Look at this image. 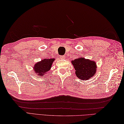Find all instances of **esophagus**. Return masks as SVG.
I'll return each mask as SVG.
<instances>
[{"mask_svg": "<svg viewBox=\"0 0 124 124\" xmlns=\"http://www.w3.org/2000/svg\"><path fill=\"white\" fill-rule=\"evenodd\" d=\"M60 58L61 59H64L65 58V56H60Z\"/></svg>", "mask_w": 124, "mask_h": 124, "instance_id": "obj_1", "label": "esophagus"}]
</instances>
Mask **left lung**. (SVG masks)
Instances as JSON below:
<instances>
[{"instance_id":"1","label":"left lung","mask_w":124,"mask_h":124,"mask_svg":"<svg viewBox=\"0 0 124 124\" xmlns=\"http://www.w3.org/2000/svg\"><path fill=\"white\" fill-rule=\"evenodd\" d=\"M71 63L75 69V74L79 79L88 80L94 76L97 70L96 62L93 60L82 57L72 60Z\"/></svg>"}]
</instances>
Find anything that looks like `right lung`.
I'll return each mask as SVG.
<instances>
[{
	"label": "right lung",
	"instance_id": "1",
	"mask_svg": "<svg viewBox=\"0 0 124 124\" xmlns=\"http://www.w3.org/2000/svg\"><path fill=\"white\" fill-rule=\"evenodd\" d=\"M54 60V58L44 59L37 62L34 67L35 73L39 77H42L50 70Z\"/></svg>",
	"mask_w": 124,
	"mask_h": 124
}]
</instances>
